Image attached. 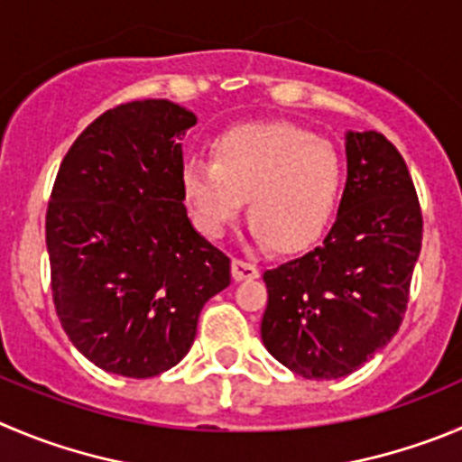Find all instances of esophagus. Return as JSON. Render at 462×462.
Instances as JSON below:
<instances>
[{"label":"esophagus","instance_id":"34e87169","mask_svg":"<svg viewBox=\"0 0 462 462\" xmlns=\"http://www.w3.org/2000/svg\"><path fill=\"white\" fill-rule=\"evenodd\" d=\"M257 275H260V269L255 264L244 260H232V278L236 282H241V280H255Z\"/></svg>","mask_w":462,"mask_h":462}]
</instances>
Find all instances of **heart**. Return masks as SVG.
<instances>
[{
    "label": "heart",
    "mask_w": 462,
    "mask_h": 462,
    "mask_svg": "<svg viewBox=\"0 0 462 462\" xmlns=\"http://www.w3.org/2000/svg\"><path fill=\"white\" fill-rule=\"evenodd\" d=\"M211 157L189 154L182 191L202 235L230 230L248 198L251 232L282 253L308 248L326 232L344 189L342 157L328 141L291 123H248L223 132Z\"/></svg>",
    "instance_id": "1"
}]
</instances>
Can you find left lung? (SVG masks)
Returning <instances> with one entry per match:
<instances>
[{
	"label": "left lung",
	"instance_id": "1",
	"mask_svg": "<svg viewBox=\"0 0 462 462\" xmlns=\"http://www.w3.org/2000/svg\"><path fill=\"white\" fill-rule=\"evenodd\" d=\"M348 178L333 227L314 251L264 273L262 342L303 378L360 369L399 330L421 251V211L399 150L346 132Z\"/></svg>",
	"mask_w": 462,
	"mask_h": 462
}]
</instances>
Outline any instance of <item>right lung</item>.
<instances>
[{
  "label": "right lung",
  "mask_w": 462,
  "mask_h": 462,
  "mask_svg": "<svg viewBox=\"0 0 462 462\" xmlns=\"http://www.w3.org/2000/svg\"><path fill=\"white\" fill-rule=\"evenodd\" d=\"M196 116L168 100L109 109L63 157L45 218L51 296L95 367L168 372L198 317L230 284V260L196 232L182 191V139Z\"/></svg>",
  "instance_id": "1"
}]
</instances>
